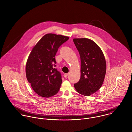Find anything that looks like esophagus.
Wrapping results in <instances>:
<instances>
[{
  "label": "esophagus",
  "mask_w": 132,
  "mask_h": 132,
  "mask_svg": "<svg viewBox=\"0 0 132 132\" xmlns=\"http://www.w3.org/2000/svg\"><path fill=\"white\" fill-rule=\"evenodd\" d=\"M68 73H65V74H64V77L65 78H67V76H68Z\"/></svg>",
  "instance_id": "obj_1"
}]
</instances>
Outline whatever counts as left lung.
<instances>
[{"instance_id": "8db88e82", "label": "left lung", "mask_w": 132, "mask_h": 132, "mask_svg": "<svg viewBox=\"0 0 132 132\" xmlns=\"http://www.w3.org/2000/svg\"><path fill=\"white\" fill-rule=\"evenodd\" d=\"M73 40L81 61L80 78L74 88L78 93L89 96L102 85L106 71L105 58L100 47L92 40L82 38Z\"/></svg>"}]
</instances>
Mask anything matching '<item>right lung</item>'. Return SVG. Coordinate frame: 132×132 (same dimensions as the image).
Here are the masks:
<instances>
[{
	"instance_id": "right-lung-1",
	"label": "right lung",
	"mask_w": 132,
	"mask_h": 132,
	"mask_svg": "<svg viewBox=\"0 0 132 132\" xmlns=\"http://www.w3.org/2000/svg\"><path fill=\"white\" fill-rule=\"evenodd\" d=\"M69 37L48 33L33 47L26 65V75L33 90L39 96L48 98L59 90L62 79L57 69L55 56L59 47Z\"/></svg>"
}]
</instances>
